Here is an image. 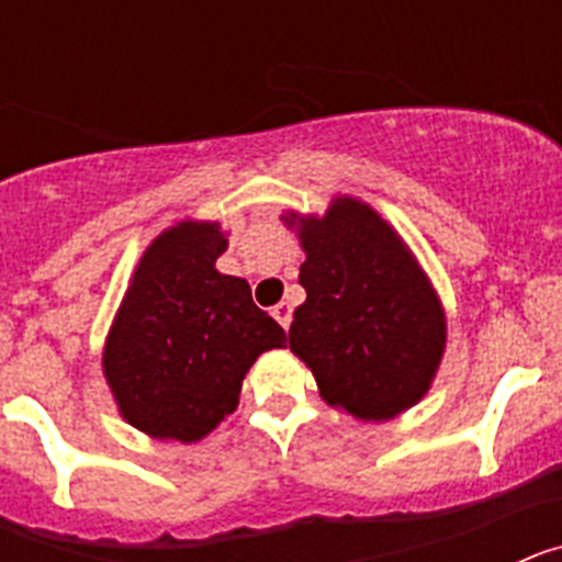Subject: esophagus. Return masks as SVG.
<instances>
[{
  "label": "esophagus",
  "mask_w": 562,
  "mask_h": 562,
  "mask_svg": "<svg viewBox=\"0 0 562 562\" xmlns=\"http://www.w3.org/2000/svg\"><path fill=\"white\" fill-rule=\"evenodd\" d=\"M272 317H276L278 324L284 326V329H290V324H292V306L286 304V301H281V304H278V306H272Z\"/></svg>",
  "instance_id": "esophagus-1"
}]
</instances>
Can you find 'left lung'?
<instances>
[{"label": "left lung", "mask_w": 562, "mask_h": 562, "mask_svg": "<svg viewBox=\"0 0 562 562\" xmlns=\"http://www.w3.org/2000/svg\"><path fill=\"white\" fill-rule=\"evenodd\" d=\"M301 245L306 301L295 310L290 349L312 369L321 396L374 422L411 408L439 369L445 315L408 247L357 200L301 222Z\"/></svg>", "instance_id": "8db88e82"}]
</instances>
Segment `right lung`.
I'll use <instances>...</instances> for the list:
<instances>
[{
	"instance_id": "obj_1",
	"label": "right lung",
	"mask_w": 562,
	"mask_h": 562,
	"mask_svg": "<svg viewBox=\"0 0 562 562\" xmlns=\"http://www.w3.org/2000/svg\"><path fill=\"white\" fill-rule=\"evenodd\" d=\"M227 238L182 222L154 238L109 331L103 371L128 425L196 441L238 405L247 369L286 331L252 304L245 278L222 276Z\"/></svg>"
}]
</instances>
